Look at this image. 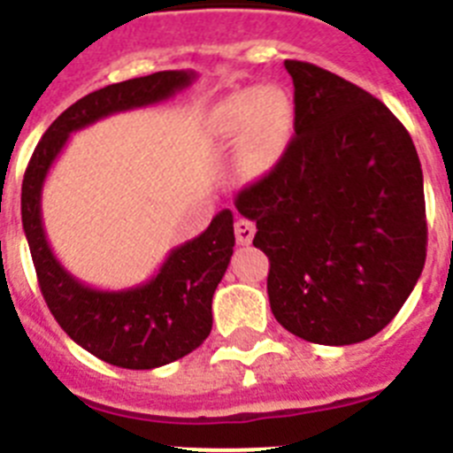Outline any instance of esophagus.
<instances>
[{
	"label": "esophagus",
	"mask_w": 453,
	"mask_h": 453,
	"mask_svg": "<svg viewBox=\"0 0 453 453\" xmlns=\"http://www.w3.org/2000/svg\"><path fill=\"white\" fill-rule=\"evenodd\" d=\"M254 234H256L254 222H250V219L245 218L235 219V240H238V245H251Z\"/></svg>",
	"instance_id": "obj_1"
}]
</instances>
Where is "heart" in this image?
<instances>
[{"label":"heart","instance_id":"b5f03b06","mask_svg":"<svg viewBox=\"0 0 453 453\" xmlns=\"http://www.w3.org/2000/svg\"><path fill=\"white\" fill-rule=\"evenodd\" d=\"M295 108L283 88L261 86L234 92L213 115V129L222 142L234 145L235 170L247 181L265 177L281 161L292 135Z\"/></svg>","mask_w":453,"mask_h":453}]
</instances>
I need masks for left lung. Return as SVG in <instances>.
Instances as JSON below:
<instances>
[{"instance_id": "left-lung-1", "label": "left lung", "mask_w": 453, "mask_h": 453, "mask_svg": "<svg viewBox=\"0 0 453 453\" xmlns=\"http://www.w3.org/2000/svg\"><path fill=\"white\" fill-rule=\"evenodd\" d=\"M286 70L295 135L235 208L270 258L276 322L308 342L354 345L390 324L422 274V165L403 124L370 92L313 63Z\"/></svg>"}]
</instances>
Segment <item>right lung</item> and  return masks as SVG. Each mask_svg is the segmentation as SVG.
<instances>
[{"instance_id": "obj_1", "label": "right lung", "mask_w": 453, "mask_h": 453, "mask_svg": "<svg viewBox=\"0 0 453 453\" xmlns=\"http://www.w3.org/2000/svg\"><path fill=\"white\" fill-rule=\"evenodd\" d=\"M195 79L192 70H165L90 92L51 122L24 172L22 226L51 315L77 345L127 370L179 361L208 338L215 288L234 254V213L219 211L203 234L174 247L158 274L142 286L97 290L56 261L40 215L42 183L70 134L108 115L170 99Z\"/></svg>"}]
</instances>
